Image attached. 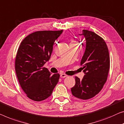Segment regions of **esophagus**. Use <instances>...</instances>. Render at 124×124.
Wrapping results in <instances>:
<instances>
[{
    "label": "esophagus",
    "mask_w": 124,
    "mask_h": 124,
    "mask_svg": "<svg viewBox=\"0 0 124 124\" xmlns=\"http://www.w3.org/2000/svg\"><path fill=\"white\" fill-rule=\"evenodd\" d=\"M60 76H61V78H64V77H67V75H66L65 73H62V74H61Z\"/></svg>",
    "instance_id": "obj_1"
}]
</instances>
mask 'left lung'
I'll return each instance as SVG.
<instances>
[{
  "label": "left lung",
  "instance_id": "8db88e82",
  "mask_svg": "<svg viewBox=\"0 0 124 124\" xmlns=\"http://www.w3.org/2000/svg\"><path fill=\"white\" fill-rule=\"evenodd\" d=\"M86 49L81 62L85 75L81 80L75 77L76 84L71 88L73 96L82 100L95 96L107 81L110 69V56L103 39L92 31L84 29Z\"/></svg>",
  "mask_w": 124,
  "mask_h": 124
}]
</instances>
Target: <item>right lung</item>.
Here are the masks:
<instances>
[{
	"label": "right lung",
	"mask_w": 124,
	"mask_h": 124,
	"mask_svg": "<svg viewBox=\"0 0 124 124\" xmlns=\"http://www.w3.org/2000/svg\"><path fill=\"white\" fill-rule=\"evenodd\" d=\"M61 31H37L22 40L15 61V69L20 85L27 96L41 101L51 96L60 78V74L51 73L44 64L50 58L54 42Z\"/></svg>",
	"instance_id": "right-lung-1"
}]
</instances>
